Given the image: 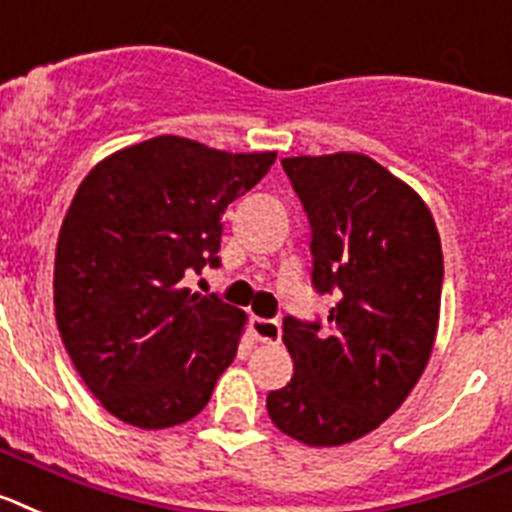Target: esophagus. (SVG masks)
Listing matches in <instances>:
<instances>
[{
    "mask_svg": "<svg viewBox=\"0 0 512 512\" xmlns=\"http://www.w3.org/2000/svg\"><path fill=\"white\" fill-rule=\"evenodd\" d=\"M252 335L260 342H278L281 340V324L278 319L252 317Z\"/></svg>",
    "mask_w": 512,
    "mask_h": 512,
    "instance_id": "34e87169",
    "label": "esophagus"
}]
</instances>
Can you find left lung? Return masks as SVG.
<instances>
[{"label":"left lung","mask_w":512,"mask_h":512,"mask_svg":"<svg viewBox=\"0 0 512 512\" xmlns=\"http://www.w3.org/2000/svg\"><path fill=\"white\" fill-rule=\"evenodd\" d=\"M311 226V286L327 319H283L293 376L268 394L275 428L342 446L379 428L428 366L443 288L428 206L363 154L281 159Z\"/></svg>","instance_id":"8db88e82"}]
</instances>
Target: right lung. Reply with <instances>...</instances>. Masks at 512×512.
Wrapping results in <instances>:
<instances>
[{
	"instance_id": "right-lung-1",
	"label": "right lung",
	"mask_w": 512,
	"mask_h": 512,
	"mask_svg": "<svg viewBox=\"0 0 512 512\" xmlns=\"http://www.w3.org/2000/svg\"><path fill=\"white\" fill-rule=\"evenodd\" d=\"M273 162L275 151L157 136L115 151L79 185L56 247V324L118 420L144 430L188 422L234 361L244 311L185 281L219 268L224 208Z\"/></svg>"
}]
</instances>
